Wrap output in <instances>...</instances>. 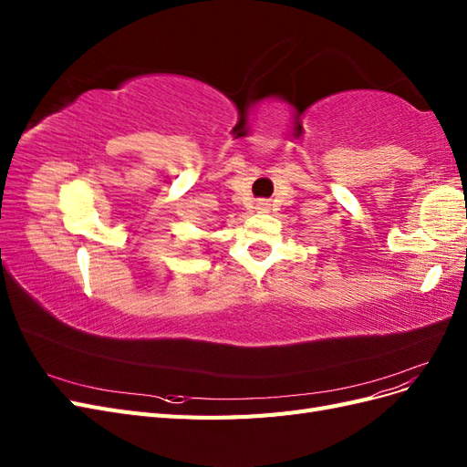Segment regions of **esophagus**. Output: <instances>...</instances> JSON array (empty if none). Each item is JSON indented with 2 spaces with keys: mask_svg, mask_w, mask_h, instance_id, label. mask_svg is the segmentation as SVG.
Here are the masks:
<instances>
[{
  "mask_svg": "<svg viewBox=\"0 0 467 467\" xmlns=\"http://www.w3.org/2000/svg\"><path fill=\"white\" fill-rule=\"evenodd\" d=\"M257 208H259V210H266V208H268V204H266V202H259V204H257Z\"/></svg>",
  "mask_w": 467,
  "mask_h": 467,
  "instance_id": "esophagus-1",
  "label": "esophagus"
}]
</instances>
